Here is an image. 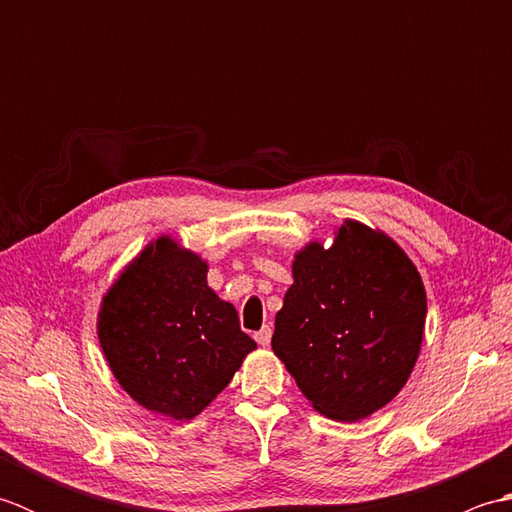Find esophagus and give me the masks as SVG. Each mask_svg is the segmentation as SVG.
I'll list each match as a JSON object with an SVG mask.
<instances>
[{"mask_svg":"<svg viewBox=\"0 0 512 512\" xmlns=\"http://www.w3.org/2000/svg\"><path fill=\"white\" fill-rule=\"evenodd\" d=\"M270 339H273V328H270V325H264L262 330L255 332V341L262 347H266L270 343Z\"/></svg>","mask_w":512,"mask_h":512,"instance_id":"34e87169","label":"esophagus"}]
</instances>
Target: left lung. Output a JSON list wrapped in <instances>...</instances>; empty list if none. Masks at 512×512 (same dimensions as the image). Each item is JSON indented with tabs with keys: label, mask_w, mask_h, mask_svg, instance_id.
Returning <instances> with one entry per match:
<instances>
[{
	"label": "left lung",
	"mask_w": 512,
	"mask_h": 512,
	"mask_svg": "<svg viewBox=\"0 0 512 512\" xmlns=\"http://www.w3.org/2000/svg\"><path fill=\"white\" fill-rule=\"evenodd\" d=\"M273 350L312 407L354 422L385 407L420 352L427 295L394 239L347 220L330 248L297 253Z\"/></svg>",
	"instance_id": "obj_1"
}]
</instances>
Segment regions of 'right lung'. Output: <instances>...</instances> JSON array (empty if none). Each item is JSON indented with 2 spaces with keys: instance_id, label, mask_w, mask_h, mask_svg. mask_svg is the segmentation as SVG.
<instances>
[{
  "instance_id": "add662e5",
  "label": "right lung",
  "mask_w": 512,
  "mask_h": 512,
  "mask_svg": "<svg viewBox=\"0 0 512 512\" xmlns=\"http://www.w3.org/2000/svg\"><path fill=\"white\" fill-rule=\"evenodd\" d=\"M99 341L127 394L173 420L198 416L257 347L206 286V264L171 237L149 244L107 292Z\"/></svg>"
}]
</instances>
